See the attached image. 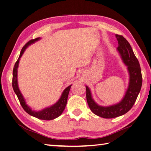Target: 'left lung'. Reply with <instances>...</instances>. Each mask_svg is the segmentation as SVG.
Instances as JSON below:
<instances>
[{"label": "left lung", "instance_id": "left-lung-1", "mask_svg": "<svg viewBox=\"0 0 151 151\" xmlns=\"http://www.w3.org/2000/svg\"><path fill=\"white\" fill-rule=\"evenodd\" d=\"M115 36L118 42L117 50L129 73V84L124 97L117 104L109 106H99L93 99L89 88L86 86L87 102L90 109L95 115L104 118L118 117L129 111L134 106L142 84L139 62L130 43L122 35H115Z\"/></svg>", "mask_w": 151, "mask_h": 151}]
</instances>
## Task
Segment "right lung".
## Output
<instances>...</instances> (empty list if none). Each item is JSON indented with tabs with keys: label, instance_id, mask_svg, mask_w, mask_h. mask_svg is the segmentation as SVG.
<instances>
[{
	"label": "right lung",
	"instance_id": "right-lung-1",
	"mask_svg": "<svg viewBox=\"0 0 151 151\" xmlns=\"http://www.w3.org/2000/svg\"><path fill=\"white\" fill-rule=\"evenodd\" d=\"M40 39V38H37L33 40H31L29 41V42L27 43L23 47H22L19 55V57L18 58L16 62L14 67V68H13L12 84V88H13L14 91V93L17 95L21 106L27 113H28L29 115L37 118L40 120H52L55 119V118L58 117L62 113L63 110H64V109L66 106L67 102L68 95V93H69V91L72 85L68 86L67 88H66L64 89V91H63V93L61 95V97L55 104H54L51 106L45 108L41 111H36L34 110H32V109L30 108V107H29L28 105L26 104L24 98H23V96H22V95L19 89V87H18V83H17V68H18V65H19L20 58L22 55V54L24 53V52L25 51L26 48L28 47L29 45L35 43V42H37V41H38Z\"/></svg>",
	"mask_w": 151,
	"mask_h": 151
}]
</instances>
